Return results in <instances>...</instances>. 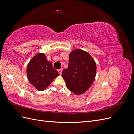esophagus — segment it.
<instances>
[{
  "instance_id": "1",
  "label": "esophagus",
  "mask_w": 134,
  "mask_h": 134,
  "mask_svg": "<svg viewBox=\"0 0 134 134\" xmlns=\"http://www.w3.org/2000/svg\"><path fill=\"white\" fill-rule=\"evenodd\" d=\"M58 71L60 75L62 74V69H59V70H58Z\"/></svg>"
}]
</instances>
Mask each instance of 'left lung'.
Wrapping results in <instances>:
<instances>
[{"instance_id":"obj_1","label":"left lung","mask_w":134,"mask_h":134,"mask_svg":"<svg viewBox=\"0 0 134 134\" xmlns=\"http://www.w3.org/2000/svg\"><path fill=\"white\" fill-rule=\"evenodd\" d=\"M96 63L87 52L81 49L70 52L67 69L62 76L69 90L75 94H82L91 87L96 75Z\"/></svg>"}]
</instances>
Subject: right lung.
<instances>
[{"mask_svg": "<svg viewBox=\"0 0 134 134\" xmlns=\"http://www.w3.org/2000/svg\"><path fill=\"white\" fill-rule=\"evenodd\" d=\"M59 75L51 63L47 60L45 54L42 52L34 56L27 67L28 80L39 91L45 90Z\"/></svg>", "mask_w": 134, "mask_h": 134, "instance_id": "obj_1", "label": "right lung"}]
</instances>
